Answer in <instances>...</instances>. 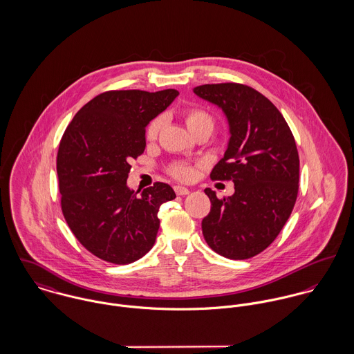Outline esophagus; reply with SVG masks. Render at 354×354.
Segmentation results:
<instances>
[{"instance_id": "obj_1", "label": "esophagus", "mask_w": 354, "mask_h": 354, "mask_svg": "<svg viewBox=\"0 0 354 354\" xmlns=\"http://www.w3.org/2000/svg\"><path fill=\"white\" fill-rule=\"evenodd\" d=\"M174 192H176V195H178V196H185V195L189 194V189L185 188V187H181V185H176V187H174Z\"/></svg>"}]
</instances>
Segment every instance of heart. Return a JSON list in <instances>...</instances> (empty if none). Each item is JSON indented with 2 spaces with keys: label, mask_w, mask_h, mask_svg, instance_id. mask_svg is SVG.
Instances as JSON below:
<instances>
[{
  "label": "heart",
  "mask_w": 354,
  "mask_h": 354,
  "mask_svg": "<svg viewBox=\"0 0 354 354\" xmlns=\"http://www.w3.org/2000/svg\"><path fill=\"white\" fill-rule=\"evenodd\" d=\"M184 121H185V125L187 128L189 129L191 133H195L198 129H202V128H207L209 131H212L214 128V121L211 118V115L203 110L199 109H189L187 111H184ZM162 118H155L152 120L151 122L149 124L147 129H146V139L147 140H155L159 131H160V127H162ZM170 173L173 177L178 178V180H183V181H189L194 178L195 176V169L194 166L188 165V163H178V165H174L170 167Z\"/></svg>",
  "instance_id": "b5f03b06"
}]
</instances>
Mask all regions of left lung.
<instances>
[{
	"label": "left lung",
	"instance_id": "8db88e82",
	"mask_svg": "<svg viewBox=\"0 0 354 354\" xmlns=\"http://www.w3.org/2000/svg\"><path fill=\"white\" fill-rule=\"evenodd\" d=\"M194 93L227 118L230 139L211 178L234 183V194L223 199L204 189L211 202L202 221L204 240L221 256L250 259L277 239L297 199L300 159L293 133L279 110L252 87L203 84Z\"/></svg>",
	"mask_w": 354,
	"mask_h": 354
}]
</instances>
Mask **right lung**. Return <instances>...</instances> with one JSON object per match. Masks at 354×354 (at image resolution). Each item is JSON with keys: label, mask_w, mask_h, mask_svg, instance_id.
<instances>
[{"label": "right lung", "mask_w": 354, "mask_h": 354, "mask_svg": "<svg viewBox=\"0 0 354 354\" xmlns=\"http://www.w3.org/2000/svg\"><path fill=\"white\" fill-rule=\"evenodd\" d=\"M177 90L107 91L86 103L66 127L57 153L64 218L93 254L114 264L143 257L155 243L160 204L176 198L155 183L140 196L127 185L131 159L146 149V127Z\"/></svg>", "instance_id": "right-lung-1"}]
</instances>
